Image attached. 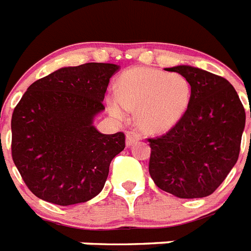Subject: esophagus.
<instances>
[{
	"label": "esophagus",
	"instance_id": "1",
	"mask_svg": "<svg viewBox=\"0 0 251 251\" xmlns=\"http://www.w3.org/2000/svg\"><path fill=\"white\" fill-rule=\"evenodd\" d=\"M141 138H142V136L140 135V133H137V132L128 131L127 132V141H126V144H127V146H132L133 144H136L137 141H140Z\"/></svg>",
	"mask_w": 251,
	"mask_h": 251
}]
</instances>
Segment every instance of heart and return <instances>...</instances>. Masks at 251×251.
Masks as SVG:
<instances>
[{
    "label": "heart",
    "mask_w": 251,
    "mask_h": 251,
    "mask_svg": "<svg viewBox=\"0 0 251 251\" xmlns=\"http://www.w3.org/2000/svg\"><path fill=\"white\" fill-rule=\"evenodd\" d=\"M192 96L189 80L177 72L150 67H135L118 80V94L107 97V109L115 118H124L128 110L146 132H164L172 128L188 110Z\"/></svg>",
    "instance_id": "1"
}]
</instances>
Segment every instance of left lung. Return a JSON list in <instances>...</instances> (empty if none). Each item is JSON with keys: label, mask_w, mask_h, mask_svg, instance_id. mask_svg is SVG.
Masks as SVG:
<instances>
[{"label": "left lung", "mask_w": 251, "mask_h": 251, "mask_svg": "<svg viewBox=\"0 0 251 251\" xmlns=\"http://www.w3.org/2000/svg\"><path fill=\"white\" fill-rule=\"evenodd\" d=\"M167 71L185 76L192 96L186 113L170 131L148 138L149 174L158 188L176 197H207L237 162L245 109L222 76L192 66Z\"/></svg>", "instance_id": "obj_1"}]
</instances>
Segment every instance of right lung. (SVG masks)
<instances>
[{
    "instance_id": "right-lung-1",
    "label": "right lung",
    "mask_w": 251,
    "mask_h": 251,
    "mask_svg": "<svg viewBox=\"0 0 251 251\" xmlns=\"http://www.w3.org/2000/svg\"><path fill=\"white\" fill-rule=\"evenodd\" d=\"M118 70L113 63L63 67L31 84L15 106L11 155L36 197L70 206L103 189L126 136L103 135L93 119L105 110L102 101Z\"/></svg>"
}]
</instances>
